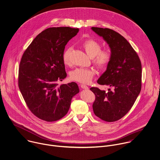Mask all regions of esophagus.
<instances>
[{"instance_id": "obj_1", "label": "esophagus", "mask_w": 160, "mask_h": 160, "mask_svg": "<svg viewBox=\"0 0 160 160\" xmlns=\"http://www.w3.org/2000/svg\"><path fill=\"white\" fill-rule=\"evenodd\" d=\"M80 87H81L82 88L85 89H88V87H87L86 85L82 84V85H80Z\"/></svg>"}]
</instances>
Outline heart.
I'll return each mask as SVG.
<instances>
[{"label":"heart","instance_id":"obj_1","mask_svg":"<svg viewBox=\"0 0 160 160\" xmlns=\"http://www.w3.org/2000/svg\"><path fill=\"white\" fill-rule=\"evenodd\" d=\"M82 47L90 58L92 59L93 64L99 69H104L109 64L112 59V53L110 50H101V43L93 39L83 41ZM71 47L67 48L63 53L62 61L65 65L71 64ZM95 72L91 69L77 68L71 72L70 78L82 83H87L93 78Z\"/></svg>","mask_w":160,"mask_h":160}]
</instances>
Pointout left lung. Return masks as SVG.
Returning <instances> with one entry per match:
<instances>
[{
    "mask_svg": "<svg viewBox=\"0 0 160 160\" xmlns=\"http://www.w3.org/2000/svg\"><path fill=\"white\" fill-rule=\"evenodd\" d=\"M108 45L112 59L98 80V84L113 89L108 91L92 87L95 94L92 104L94 114L107 122L123 117L134 105L141 90L142 65L137 53L126 39L108 28L92 27Z\"/></svg>",
    "mask_w": 160,
    "mask_h": 160,
    "instance_id": "1",
    "label": "left lung"
}]
</instances>
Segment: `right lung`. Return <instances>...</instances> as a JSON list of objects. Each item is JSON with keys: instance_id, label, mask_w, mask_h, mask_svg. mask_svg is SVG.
<instances>
[{"instance_id": "1", "label": "right lung", "mask_w": 160, "mask_h": 160, "mask_svg": "<svg viewBox=\"0 0 160 160\" xmlns=\"http://www.w3.org/2000/svg\"><path fill=\"white\" fill-rule=\"evenodd\" d=\"M79 31L69 27L50 28L33 40L22 56L18 86L31 112L46 122L57 121L69 111L79 92L75 82L58 87L67 73L62 61L65 46Z\"/></svg>"}]
</instances>
